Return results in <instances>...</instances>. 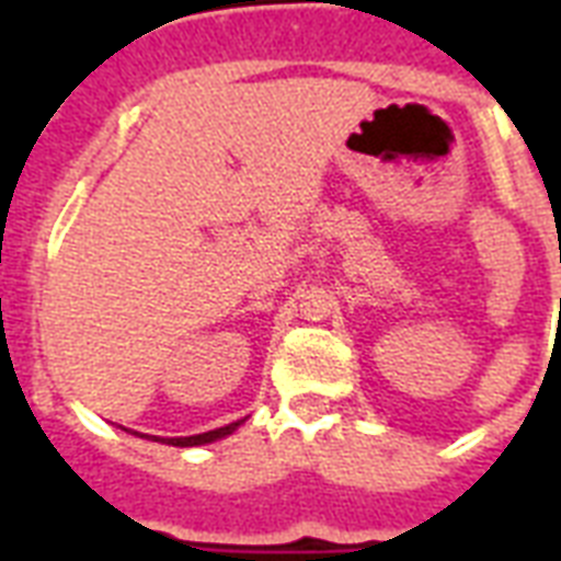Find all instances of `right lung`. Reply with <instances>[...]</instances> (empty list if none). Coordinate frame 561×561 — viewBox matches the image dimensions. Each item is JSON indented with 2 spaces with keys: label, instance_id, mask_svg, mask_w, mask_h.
Here are the masks:
<instances>
[{
  "label": "right lung",
  "instance_id": "obj_1",
  "mask_svg": "<svg viewBox=\"0 0 561 561\" xmlns=\"http://www.w3.org/2000/svg\"><path fill=\"white\" fill-rule=\"evenodd\" d=\"M238 425H244V419H238V422H232V425H224V427H215V431H206V434H194V436H148V439H153V443H165V445H178V448H194V445H206V443H218V439H224V436H229L232 431H238ZM122 431H127V427H122ZM136 434V431H134ZM139 436V434H136Z\"/></svg>",
  "mask_w": 561,
  "mask_h": 561
}]
</instances>
